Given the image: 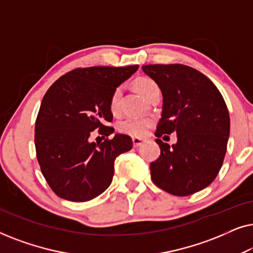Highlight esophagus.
<instances>
[{"instance_id":"1","label":"esophagus","mask_w":253,"mask_h":253,"mask_svg":"<svg viewBox=\"0 0 253 253\" xmlns=\"http://www.w3.org/2000/svg\"><path fill=\"white\" fill-rule=\"evenodd\" d=\"M132 143H133V146L134 147H139L140 145H143L145 143V140L141 139V138L134 137V138H132Z\"/></svg>"}]
</instances>
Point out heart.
<instances>
[{"label":"heart","instance_id":"b5f03b06","mask_svg":"<svg viewBox=\"0 0 253 253\" xmlns=\"http://www.w3.org/2000/svg\"><path fill=\"white\" fill-rule=\"evenodd\" d=\"M136 86L141 94L145 98H148V95L154 91L155 88H159L155 82L148 78H141L136 83ZM121 94H122V88L117 87L115 91L113 92L112 96H110V112L116 114L120 109V99ZM152 126V120L146 119V117H126V119L121 121L119 123V130L121 132L129 134V136L134 137H143L147 133L148 129Z\"/></svg>","mask_w":253,"mask_h":253}]
</instances>
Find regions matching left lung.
I'll use <instances>...</instances> for the list:
<instances>
[{
	"label": "left lung",
	"mask_w": 253,
	"mask_h": 253,
	"mask_svg": "<svg viewBox=\"0 0 253 253\" xmlns=\"http://www.w3.org/2000/svg\"><path fill=\"white\" fill-rule=\"evenodd\" d=\"M162 93V114L155 139L161 154L150 166L155 185L174 196H189L209 186L219 174L230 132L229 113L216 86L183 64L141 67ZM176 132L171 147L160 139Z\"/></svg>",
	"instance_id": "left-lung-1"
}]
</instances>
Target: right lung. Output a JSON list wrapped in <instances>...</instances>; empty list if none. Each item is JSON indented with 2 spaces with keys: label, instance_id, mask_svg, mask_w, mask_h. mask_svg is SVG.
I'll return each instance as SVG.
<instances>
[{
  "label": "right lung",
  "instance_id": "1",
  "mask_svg": "<svg viewBox=\"0 0 253 253\" xmlns=\"http://www.w3.org/2000/svg\"><path fill=\"white\" fill-rule=\"evenodd\" d=\"M129 67L75 69L58 78L44 94L36 122L37 158L51 190L70 202H88L105 191L114 162L132 148V139L116 133L94 143L92 131L109 136L114 129L110 96L138 70Z\"/></svg>",
  "mask_w": 253,
  "mask_h": 253
}]
</instances>
